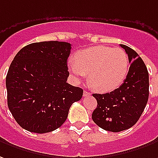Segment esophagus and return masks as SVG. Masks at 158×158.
Listing matches in <instances>:
<instances>
[{
    "label": "esophagus",
    "mask_w": 158,
    "mask_h": 158,
    "mask_svg": "<svg viewBox=\"0 0 158 158\" xmlns=\"http://www.w3.org/2000/svg\"><path fill=\"white\" fill-rule=\"evenodd\" d=\"M90 93L89 91H87V90H84V92H83V96L84 97H87V96H90Z\"/></svg>",
    "instance_id": "obj_1"
}]
</instances>
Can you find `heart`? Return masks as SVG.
<instances>
[{
  "instance_id": "heart-1",
  "label": "heart",
  "mask_w": 158,
  "mask_h": 158,
  "mask_svg": "<svg viewBox=\"0 0 158 158\" xmlns=\"http://www.w3.org/2000/svg\"><path fill=\"white\" fill-rule=\"evenodd\" d=\"M68 67L77 81L89 80L95 90L107 92L114 90L124 81L129 68L128 58L120 48L94 46L78 53L75 60H70Z\"/></svg>"
}]
</instances>
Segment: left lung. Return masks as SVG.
Here are the masks:
<instances>
[{
  "instance_id": "obj_1",
  "label": "left lung",
  "mask_w": 158,
  "mask_h": 158,
  "mask_svg": "<svg viewBox=\"0 0 158 158\" xmlns=\"http://www.w3.org/2000/svg\"><path fill=\"white\" fill-rule=\"evenodd\" d=\"M130 63L121 86L104 94L95 93L98 106L92 120L101 128L118 133L132 127L141 116L149 98V73L145 64L133 48L124 44Z\"/></svg>"
}]
</instances>
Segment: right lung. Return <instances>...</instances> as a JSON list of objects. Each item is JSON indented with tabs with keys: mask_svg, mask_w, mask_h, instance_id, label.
<instances>
[{
	"mask_svg": "<svg viewBox=\"0 0 158 158\" xmlns=\"http://www.w3.org/2000/svg\"><path fill=\"white\" fill-rule=\"evenodd\" d=\"M71 44L48 41L21 48L6 78L7 105L22 128L36 133L52 132L63 124L83 90L67 83Z\"/></svg>",
	"mask_w": 158,
	"mask_h": 158,
	"instance_id": "obj_1",
	"label": "right lung"
}]
</instances>
